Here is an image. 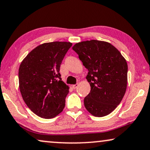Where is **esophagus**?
Wrapping results in <instances>:
<instances>
[{"label":"esophagus","mask_w":150,"mask_h":150,"mask_svg":"<svg viewBox=\"0 0 150 150\" xmlns=\"http://www.w3.org/2000/svg\"><path fill=\"white\" fill-rule=\"evenodd\" d=\"M79 86L78 83H76V84H74V85H73V89L77 88V86Z\"/></svg>","instance_id":"esophagus-1"}]
</instances>
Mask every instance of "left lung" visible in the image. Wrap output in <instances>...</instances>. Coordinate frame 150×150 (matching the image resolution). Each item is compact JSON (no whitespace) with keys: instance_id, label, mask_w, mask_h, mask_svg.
Listing matches in <instances>:
<instances>
[{"instance_id":"left-lung-1","label":"left lung","mask_w":150,"mask_h":150,"mask_svg":"<svg viewBox=\"0 0 150 150\" xmlns=\"http://www.w3.org/2000/svg\"><path fill=\"white\" fill-rule=\"evenodd\" d=\"M73 49L88 71L86 79L91 92L83 100L85 108L95 117L109 115L120 103L126 91V60L118 49L104 41L81 42Z\"/></svg>"}]
</instances>
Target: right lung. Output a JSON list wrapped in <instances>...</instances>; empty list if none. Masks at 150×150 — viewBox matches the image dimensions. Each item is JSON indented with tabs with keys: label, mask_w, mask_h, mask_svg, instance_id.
I'll return each instance as SVG.
<instances>
[{
	"label": "right lung",
	"mask_w": 150,
	"mask_h": 150,
	"mask_svg": "<svg viewBox=\"0 0 150 150\" xmlns=\"http://www.w3.org/2000/svg\"><path fill=\"white\" fill-rule=\"evenodd\" d=\"M72 43L53 42L35 47L19 67V88L24 101L45 119L58 115L65 106L69 88L62 81L59 68Z\"/></svg>",
	"instance_id": "add662e5"
}]
</instances>
